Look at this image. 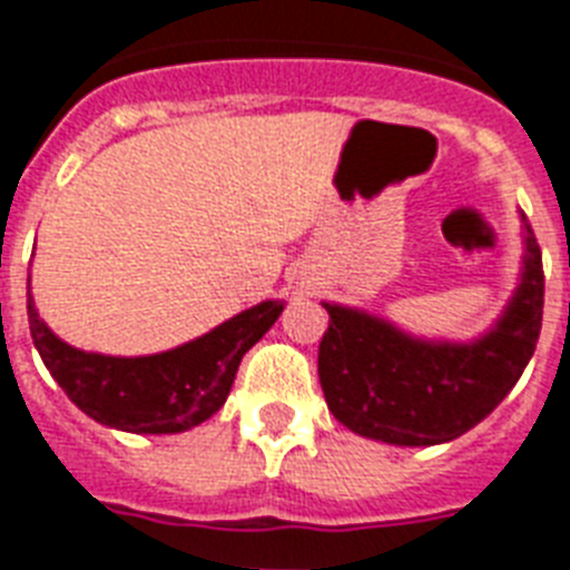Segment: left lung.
<instances>
[{"instance_id": "1", "label": "left lung", "mask_w": 570, "mask_h": 570, "mask_svg": "<svg viewBox=\"0 0 570 570\" xmlns=\"http://www.w3.org/2000/svg\"><path fill=\"white\" fill-rule=\"evenodd\" d=\"M527 225L524 277L498 327L471 345L410 340L381 318L325 304L318 381L331 413L360 436L439 445L492 413L533 357L544 309L541 248Z\"/></svg>"}]
</instances>
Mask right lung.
Here are the masks:
<instances>
[{
  "label": "right lung",
  "mask_w": 570,
  "mask_h": 570,
  "mask_svg": "<svg viewBox=\"0 0 570 570\" xmlns=\"http://www.w3.org/2000/svg\"><path fill=\"white\" fill-rule=\"evenodd\" d=\"M281 309V301H263L155 357H105L72 348L37 318L31 295L29 327L46 368L81 413L125 433H180L225 404L239 360L275 325Z\"/></svg>",
  "instance_id": "1"
}]
</instances>
